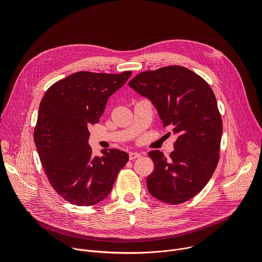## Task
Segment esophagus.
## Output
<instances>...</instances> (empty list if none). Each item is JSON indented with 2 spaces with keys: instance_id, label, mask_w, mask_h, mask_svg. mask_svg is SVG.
Returning <instances> with one entry per match:
<instances>
[{
  "instance_id": "1",
  "label": "esophagus",
  "mask_w": 262,
  "mask_h": 262,
  "mask_svg": "<svg viewBox=\"0 0 262 262\" xmlns=\"http://www.w3.org/2000/svg\"><path fill=\"white\" fill-rule=\"evenodd\" d=\"M142 155L139 154V152H129V160H135V159H138L140 158Z\"/></svg>"
}]
</instances>
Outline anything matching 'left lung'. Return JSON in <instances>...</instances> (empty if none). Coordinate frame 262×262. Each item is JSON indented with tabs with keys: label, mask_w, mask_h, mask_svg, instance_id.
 <instances>
[{
	"label": "left lung",
	"mask_w": 262,
	"mask_h": 262,
	"mask_svg": "<svg viewBox=\"0 0 262 262\" xmlns=\"http://www.w3.org/2000/svg\"><path fill=\"white\" fill-rule=\"evenodd\" d=\"M128 86L151 101L164 126L177 136L170 159L159 150L148 152L155 163L146 180L148 192L170 204L192 199L209 181L219 162L223 124L211 88L181 66L141 72Z\"/></svg>",
	"instance_id": "obj_1"
}]
</instances>
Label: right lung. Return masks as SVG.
Segmentation results:
<instances>
[{
    "label": "right lung",
    "mask_w": 262,
    "mask_h": 262,
    "mask_svg": "<svg viewBox=\"0 0 262 262\" xmlns=\"http://www.w3.org/2000/svg\"><path fill=\"white\" fill-rule=\"evenodd\" d=\"M130 76L132 71L76 72L54 84L40 102L34 130L37 152L54 190L71 204L104 200L128 162L118 149H102L101 157H93L88 127L99 121L107 98Z\"/></svg>",
    "instance_id": "1"
}]
</instances>
